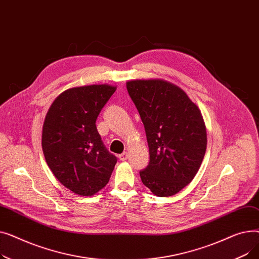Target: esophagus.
Instances as JSON below:
<instances>
[{
	"label": "esophagus",
	"mask_w": 259,
	"mask_h": 259,
	"mask_svg": "<svg viewBox=\"0 0 259 259\" xmlns=\"http://www.w3.org/2000/svg\"><path fill=\"white\" fill-rule=\"evenodd\" d=\"M118 158H119L120 160H122V161L126 160V159L128 158V152H124V153L119 154V155H118Z\"/></svg>",
	"instance_id": "34e87169"
}]
</instances>
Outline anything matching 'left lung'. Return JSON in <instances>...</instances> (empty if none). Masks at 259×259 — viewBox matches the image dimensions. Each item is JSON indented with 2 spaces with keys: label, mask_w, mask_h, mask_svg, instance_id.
<instances>
[{
  "label": "left lung",
  "mask_w": 259,
  "mask_h": 259,
  "mask_svg": "<svg viewBox=\"0 0 259 259\" xmlns=\"http://www.w3.org/2000/svg\"><path fill=\"white\" fill-rule=\"evenodd\" d=\"M127 90L141 115L150 154L141 180L156 196L179 193L194 179L206 153L200 110L183 89L164 79L129 80Z\"/></svg>",
  "instance_id": "1"
}]
</instances>
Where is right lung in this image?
I'll return each mask as SVG.
<instances>
[{
    "label": "right lung",
    "instance_id": "right-lung-1",
    "mask_svg": "<svg viewBox=\"0 0 259 259\" xmlns=\"http://www.w3.org/2000/svg\"><path fill=\"white\" fill-rule=\"evenodd\" d=\"M115 90L107 84L67 89L46 114L42 133L46 162L58 181L77 195L98 193L110 180L117 161L95 125Z\"/></svg>",
    "mask_w": 259,
    "mask_h": 259
}]
</instances>
